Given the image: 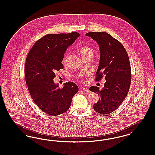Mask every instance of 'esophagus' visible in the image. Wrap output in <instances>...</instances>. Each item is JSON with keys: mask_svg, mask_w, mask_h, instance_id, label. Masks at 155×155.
<instances>
[{"mask_svg": "<svg viewBox=\"0 0 155 155\" xmlns=\"http://www.w3.org/2000/svg\"><path fill=\"white\" fill-rule=\"evenodd\" d=\"M82 90L84 91L85 92H87V93H90V91L89 89H87V88H83Z\"/></svg>", "mask_w": 155, "mask_h": 155, "instance_id": "1", "label": "esophagus"}]
</instances>
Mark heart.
Wrapping results in <instances>:
<instances>
[{
  "mask_svg": "<svg viewBox=\"0 0 155 155\" xmlns=\"http://www.w3.org/2000/svg\"><path fill=\"white\" fill-rule=\"evenodd\" d=\"M80 52L81 55L83 58L87 56H93L94 54V51L91 47L87 46V45H84L83 47H81L80 49ZM69 57V54H66L65 56L64 57L63 61L64 62H66Z\"/></svg>",
  "mask_w": 155,
  "mask_h": 155,
  "instance_id": "heart-1",
  "label": "heart"
}]
</instances>
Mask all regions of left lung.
I'll return each instance as SVG.
<instances>
[{
    "instance_id": "8db88e82",
    "label": "left lung",
    "mask_w": 155,
    "mask_h": 155,
    "mask_svg": "<svg viewBox=\"0 0 155 155\" xmlns=\"http://www.w3.org/2000/svg\"><path fill=\"white\" fill-rule=\"evenodd\" d=\"M86 35L99 47L100 60L95 81L103 77L106 80L101 90L95 86L89 88L90 91L100 96L93 107L97 113L108 114L118 108L128 93L131 82L129 57L122 44L108 33L89 32Z\"/></svg>"
}]
</instances>
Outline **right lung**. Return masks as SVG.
I'll return each mask as SVG.
<instances>
[{
  "label": "right lung",
  "mask_w": 155,
  "mask_h": 155,
  "mask_svg": "<svg viewBox=\"0 0 155 155\" xmlns=\"http://www.w3.org/2000/svg\"><path fill=\"white\" fill-rule=\"evenodd\" d=\"M79 36L76 32L48 34L34 44L27 57L25 78L29 92L35 104L49 115L65 113L78 91L72 82L60 89L53 79L55 72L64 69L62 61L66 49Z\"/></svg>",
  "instance_id": "right-lung-1"
}]
</instances>
